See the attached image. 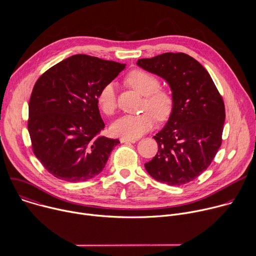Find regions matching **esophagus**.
I'll return each instance as SVG.
<instances>
[{"mask_svg":"<svg viewBox=\"0 0 256 256\" xmlns=\"http://www.w3.org/2000/svg\"><path fill=\"white\" fill-rule=\"evenodd\" d=\"M136 138H120V142H134Z\"/></svg>","mask_w":256,"mask_h":256,"instance_id":"obj_1","label":"esophagus"}]
</instances>
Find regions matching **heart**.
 <instances>
[{"mask_svg":"<svg viewBox=\"0 0 256 256\" xmlns=\"http://www.w3.org/2000/svg\"><path fill=\"white\" fill-rule=\"evenodd\" d=\"M128 84L144 97V107L152 112L140 114H128L118 118L112 126V132L116 136L136 138L153 128L156 116L159 120H166L173 108L172 92L160 88L159 79L144 70H134L126 77ZM97 103L106 116H112L118 107L116 89L114 82L104 85L98 93Z\"/></svg>","mask_w":256,"mask_h":256,"instance_id":"obj_1","label":"heart"}]
</instances>
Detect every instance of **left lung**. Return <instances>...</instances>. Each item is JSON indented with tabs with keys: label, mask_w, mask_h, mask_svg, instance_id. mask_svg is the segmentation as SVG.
<instances>
[{
	"label": "left lung",
	"mask_w": 256,
	"mask_h": 256,
	"mask_svg": "<svg viewBox=\"0 0 256 256\" xmlns=\"http://www.w3.org/2000/svg\"><path fill=\"white\" fill-rule=\"evenodd\" d=\"M136 64L169 84L174 104L166 126L154 138L155 157L144 164L157 181L188 184L212 163L222 144L225 104L208 70L184 52L140 58Z\"/></svg>",
	"instance_id": "8db88e82"
}]
</instances>
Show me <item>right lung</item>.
<instances>
[{
  "label": "right lung",
  "mask_w": 256,
  "mask_h": 256,
  "mask_svg": "<svg viewBox=\"0 0 256 256\" xmlns=\"http://www.w3.org/2000/svg\"><path fill=\"white\" fill-rule=\"evenodd\" d=\"M126 64L75 54L36 81L29 100L32 150L54 177L86 181L98 175L120 140L101 136L97 96Z\"/></svg>",
  "instance_id": "add662e5"
}]
</instances>
